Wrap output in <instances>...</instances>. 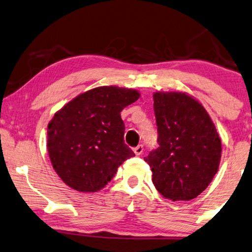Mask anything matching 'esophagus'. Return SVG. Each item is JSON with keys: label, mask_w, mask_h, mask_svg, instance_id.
Returning <instances> with one entry per match:
<instances>
[{"label": "esophagus", "mask_w": 252, "mask_h": 252, "mask_svg": "<svg viewBox=\"0 0 252 252\" xmlns=\"http://www.w3.org/2000/svg\"><path fill=\"white\" fill-rule=\"evenodd\" d=\"M133 152H134V154H136V155H141L142 152H144V146H142V145L137 146L136 148H133Z\"/></svg>", "instance_id": "obj_1"}]
</instances>
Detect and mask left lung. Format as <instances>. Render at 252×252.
Here are the masks:
<instances>
[{
    "label": "left lung",
    "instance_id": "8db88e82",
    "mask_svg": "<svg viewBox=\"0 0 252 252\" xmlns=\"http://www.w3.org/2000/svg\"><path fill=\"white\" fill-rule=\"evenodd\" d=\"M154 97L158 148L145 157L163 197L191 200L219 171L222 144L205 107L187 93L157 92Z\"/></svg>",
    "mask_w": 252,
    "mask_h": 252
}]
</instances>
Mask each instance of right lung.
<instances>
[{
  "label": "right lung",
  "mask_w": 252,
  "mask_h": 252,
  "mask_svg": "<svg viewBox=\"0 0 252 252\" xmlns=\"http://www.w3.org/2000/svg\"><path fill=\"white\" fill-rule=\"evenodd\" d=\"M140 97L136 89L103 86L74 97L47 126V150L62 181L80 192H96L134 156L125 144L121 112Z\"/></svg>",
  "instance_id": "add662e5"
}]
</instances>
